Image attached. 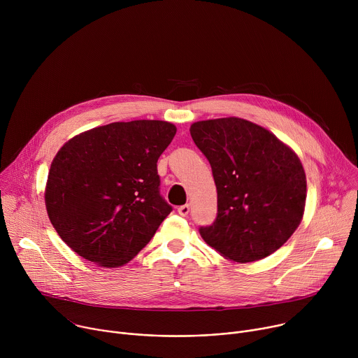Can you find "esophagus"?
I'll return each mask as SVG.
<instances>
[{"mask_svg":"<svg viewBox=\"0 0 358 358\" xmlns=\"http://www.w3.org/2000/svg\"><path fill=\"white\" fill-rule=\"evenodd\" d=\"M178 214L181 215V217H187L188 214H189V206L188 203H185V206H181V207H178Z\"/></svg>","mask_w":358,"mask_h":358,"instance_id":"esophagus-1","label":"esophagus"}]
</instances>
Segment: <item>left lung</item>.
Wrapping results in <instances>:
<instances>
[{
  "label": "left lung",
  "instance_id": "8db88e82",
  "mask_svg": "<svg viewBox=\"0 0 358 358\" xmlns=\"http://www.w3.org/2000/svg\"><path fill=\"white\" fill-rule=\"evenodd\" d=\"M189 133L211 164L218 194L217 218L199 228L202 239L234 262L269 257L303 218L306 174L296 152L239 117L196 122Z\"/></svg>",
  "mask_w": 358,
  "mask_h": 358
}]
</instances>
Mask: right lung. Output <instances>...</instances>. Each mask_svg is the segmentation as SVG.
I'll list each match as a JSON object with an SVG mask.
<instances>
[{"mask_svg":"<svg viewBox=\"0 0 358 358\" xmlns=\"http://www.w3.org/2000/svg\"><path fill=\"white\" fill-rule=\"evenodd\" d=\"M162 120L116 122L71 138L50 164L48 217L83 259L117 268L173 211L160 195L157 160L176 136Z\"/></svg>","mask_w":358,"mask_h":358,"instance_id":"add662e5","label":"right lung"}]
</instances>
